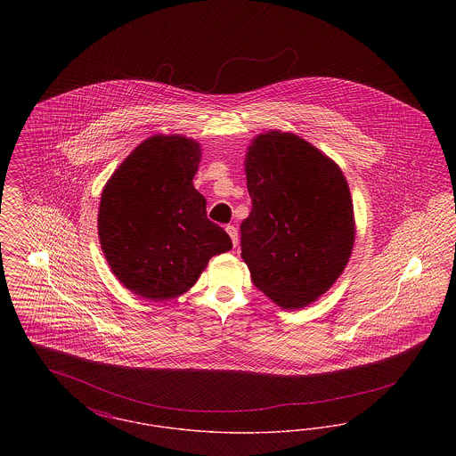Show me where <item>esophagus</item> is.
Returning <instances> with one entry per match:
<instances>
[{"label":"esophagus","mask_w":456,"mask_h":456,"mask_svg":"<svg viewBox=\"0 0 456 456\" xmlns=\"http://www.w3.org/2000/svg\"><path fill=\"white\" fill-rule=\"evenodd\" d=\"M225 231H227V234L231 236V239H232V244H234V246H238V229H236L234 225H227V227H225Z\"/></svg>","instance_id":"obj_1"}]
</instances>
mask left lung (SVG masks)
Returning a JSON list of instances; mask_svg holds the SVG:
<instances>
[{
  "mask_svg": "<svg viewBox=\"0 0 456 456\" xmlns=\"http://www.w3.org/2000/svg\"><path fill=\"white\" fill-rule=\"evenodd\" d=\"M244 171L253 208L240 224V256L265 296L303 309L337 282L352 255L347 179L313 143L277 130L253 138Z\"/></svg>",
  "mask_w": 456,
  "mask_h": 456,
  "instance_id": "8db88e82",
  "label": "left lung"
}]
</instances>
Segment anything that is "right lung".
Returning <instances> with one entry per match:
<instances>
[{
	"mask_svg": "<svg viewBox=\"0 0 456 456\" xmlns=\"http://www.w3.org/2000/svg\"><path fill=\"white\" fill-rule=\"evenodd\" d=\"M201 145L183 134L143 140L109 177L97 232L110 272L133 294L167 301L188 292L208 260L232 248L193 186Z\"/></svg>",
	"mask_w": 456,
	"mask_h": 456,
	"instance_id": "1",
	"label": "right lung"
}]
</instances>
